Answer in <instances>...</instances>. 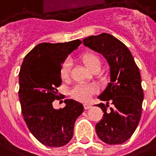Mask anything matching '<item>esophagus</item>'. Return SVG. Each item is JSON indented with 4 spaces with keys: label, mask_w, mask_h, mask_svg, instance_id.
Here are the masks:
<instances>
[{
    "label": "esophagus",
    "mask_w": 156,
    "mask_h": 156,
    "mask_svg": "<svg viewBox=\"0 0 156 156\" xmlns=\"http://www.w3.org/2000/svg\"><path fill=\"white\" fill-rule=\"evenodd\" d=\"M91 106H92V105H91L90 104H88V103L83 104V107H84V109H85V110H88V109L91 108Z\"/></svg>",
    "instance_id": "34e87169"
}]
</instances>
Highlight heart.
Masks as SVG:
<instances>
[{
	"instance_id": "obj_1",
	"label": "heart",
	"mask_w": 156,
	"mask_h": 156,
	"mask_svg": "<svg viewBox=\"0 0 156 156\" xmlns=\"http://www.w3.org/2000/svg\"><path fill=\"white\" fill-rule=\"evenodd\" d=\"M81 60L83 62L87 67L92 72L95 70H99L101 67V60L99 55H97L92 52H86L81 55ZM70 66L71 63L68 60H66L61 66L60 69V77L62 80H67L69 78L70 74ZM96 93V88L91 84H83L78 83L76 84L73 89H71L70 94L77 101H89V99Z\"/></svg>"
}]
</instances>
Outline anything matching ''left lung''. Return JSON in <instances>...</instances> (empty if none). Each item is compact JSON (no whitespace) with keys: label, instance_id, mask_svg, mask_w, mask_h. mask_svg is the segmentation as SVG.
<instances>
[{"label":"left lung","instance_id":"8db88e82","mask_svg":"<svg viewBox=\"0 0 156 156\" xmlns=\"http://www.w3.org/2000/svg\"><path fill=\"white\" fill-rule=\"evenodd\" d=\"M85 46L99 52L110 65L111 83L98 98L104 115L96 124L100 139L108 144H120L131 138L142 113L144 92L141 76L131 52L125 44L106 33L83 40Z\"/></svg>","mask_w":156,"mask_h":156}]
</instances>
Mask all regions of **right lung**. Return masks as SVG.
Returning <instances> with one entry per match:
<instances>
[{
  "label": "right lung",
  "instance_id": "right-lung-1",
  "mask_svg": "<svg viewBox=\"0 0 156 156\" xmlns=\"http://www.w3.org/2000/svg\"><path fill=\"white\" fill-rule=\"evenodd\" d=\"M41 43L29 51L19 72V100L25 122L37 140L48 147H62L73 135L75 121L83 112L81 103L65 100L66 106L55 110L53 101L59 98L61 66L68 54L81 44Z\"/></svg>",
  "mask_w": 156,
  "mask_h": 156
}]
</instances>
